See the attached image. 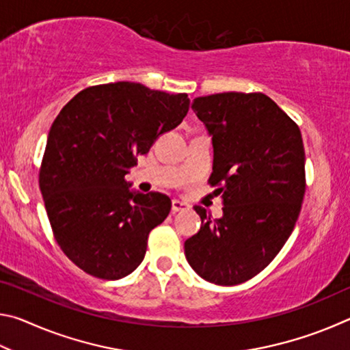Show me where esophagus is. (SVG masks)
I'll list each match as a JSON object with an SVG mask.
<instances>
[{"instance_id": "obj_1", "label": "esophagus", "mask_w": 350, "mask_h": 350, "mask_svg": "<svg viewBox=\"0 0 350 350\" xmlns=\"http://www.w3.org/2000/svg\"><path fill=\"white\" fill-rule=\"evenodd\" d=\"M189 205L182 202V200H177L174 199L173 202H171V210H173V213H177V211H182V210H188Z\"/></svg>"}]
</instances>
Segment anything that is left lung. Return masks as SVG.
Returning <instances> with one entry per match:
<instances>
[{"mask_svg": "<svg viewBox=\"0 0 350 350\" xmlns=\"http://www.w3.org/2000/svg\"><path fill=\"white\" fill-rule=\"evenodd\" d=\"M191 108L211 135L208 183L224 215L194 206L202 227L185 241V256L205 281L236 286L267 267L293 232L306 193L303 137L262 92L213 94Z\"/></svg>", "mask_w": 350, "mask_h": 350, "instance_id": "obj_1", "label": "left lung"}]
</instances>
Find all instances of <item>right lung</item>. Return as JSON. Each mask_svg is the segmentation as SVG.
<instances>
[{
    "mask_svg": "<svg viewBox=\"0 0 350 350\" xmlns=\"http://www.w3.org/2000/svg\"><path fill=\"white\" fill-rule=\"evenodd\" d=\"M188 108L187 94L117 81L80 91L52 123L40 189L57 244L85 273L114 281L144 260L171 199L129 191L125 176Z\"/></svg>",
    "mask_w": 350,
    "mask_h": 350,
    "instance_id": "1",
    "label": "right lung"
}]
</instances>
